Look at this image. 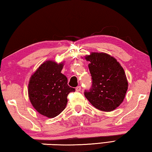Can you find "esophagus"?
<instances>
[{
  "mask_svg": "<svg viewBox=\"0 0 152 152\" xmlns=\"http://www.w3.org/2000/svg\"><path fill=\"white\" fill-rule=\"evenodd\" d=\"M76 91H77V92H79V91H81V86H78L76 88Z\"/></svg>",
  "mask_w": 152,
  "mask_h": 152,
  "instance_id": "34e87169",
  "label": "esophagus"
}]
</instances>
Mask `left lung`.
Segmentation results:
<instances>
[{"mask_svg": "<svg viewBox=\"0 0 152 152\" xmlns=\"http://www.w3.org/2000/svg\"><path fill=\"white\" fill-rule=\"evenodd\" d=\"M86 60L92 77V86L85 91L88 101L102 111L115 110L122 103L128 88L124 70L116 59L104 53H92Z\"/></svg>", "mask_w": 152, "mask_h": 152, "instance_id": "1", "label": "left lung"}]
</instances>
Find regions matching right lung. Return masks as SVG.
Wrapping results in <instances>:
<instances>
[{
    "instance_id": "obj_1",
    "label": "right lung",
    "mask_w": 152,
    "mask_h": 152,
    "mask_svg": "<svg viewBox=\"0 0 152 152\" xmlns=\"http://www.w3.org/2000/svg\"><path fill=\"white\" fill-rule=\"evenodd\" d=\"M64 64L47 61L31 77L28 93L33 107L41 115L53 118L66 106L68 94L75 88L68 85L66 76L61 73Z\"/></svg>"
}]
</instances>
